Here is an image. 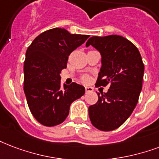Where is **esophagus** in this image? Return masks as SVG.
<instances>
[{
    "instance_id": "1",
    "label": "esophagus",
    "mask_w": 159,
    "mask_h": 159,
    "mask_svg": "<svg viewBox=\"0 0 159 159\" xmlns=\"http://www.w3.org/2000/svg\"><path fill=\"white\" fill-rule=\"evenodd\" d=\"M85 90H86V93H92L93 91V88H91V87H86V88H85Z\"/></svg>"
}]
</instances>
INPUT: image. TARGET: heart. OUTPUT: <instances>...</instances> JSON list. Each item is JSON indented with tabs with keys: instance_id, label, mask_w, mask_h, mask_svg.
Returning <instances> with one entry per match:
<instances>
[{
	"instance_id": "obj_1",
	"label": "heart",
	"mask_w": 159,
	"mask_h": 159,
	"mask_svg": "<svg viewBox=\"0 0 159 159\" xmlns=\"http://www.w3.org/2000/svg\"><path fill=\"white\" fill-rule=\"evenodd\" d=\"M89 80H90V77H88V76H84V77H82V81L84 82H89Z\"/></svg>"
}]
</instances>
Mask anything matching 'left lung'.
<instances>
[{
	"label": "left lung",
	"instance_id": "1",
	"mask_svg": "<svg viewBox=\"0 0 159 159\" xmlns=\"http://www.w3.org/2000/svg\"><path fill=\"white\" fill-rule=\"evenodd\" d=\"M93 46L102 57V67L96 87L109 85L107 93L89 107L91 123L101 131L119 128L135 108L142 90L144 65L139 49L117 35L92 36L86 47Z\"/></svg>",
	"mask_w": 159,
	"mask_h": 159
}]
</instances>
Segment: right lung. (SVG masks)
I'll list each match as a JSON object with an SVG mask.
<instances>
[{
	"label": "right lung",
	"instance_id": "obj_1",
	"mask_svg": "<svg viewBox=\"0 0 159 159\" xmlns=\"http://www.w3.org/2000/svg\"><path fill=\"white\" fill-rule=\"evenodd\" d=\"M88 37L53 28L36 36L27 48L24 93L30 111L42 125L52 127L64 122L71 102L84 95V87L76 82L61 87L60 73L66 67L68 56Z\"/></svg>",
	"mask_w": 159,
	"mask_h": 159
}]
</instances>
